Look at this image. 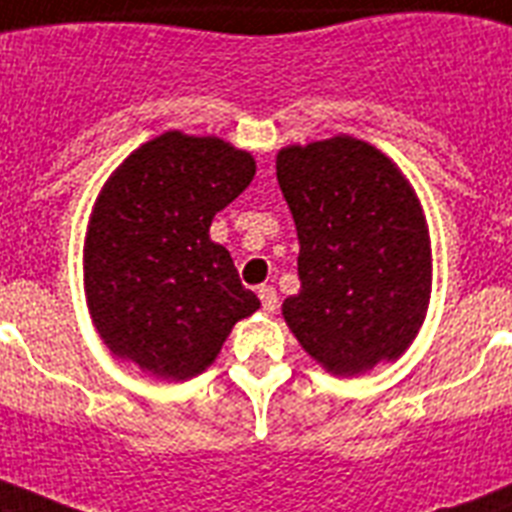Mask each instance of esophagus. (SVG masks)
I'll list each match as a JSON object with an SVG mask.
<instances>
[{
    "mask_svg": "<svg viewBox=\"0 0 512 512\" xmlns=\"http://www.w3.org/2000/svg\"><path fill=\"white\" fill-rule=\"evenodd\" d=\"M257 297H260L265 313H273L279 308V295H276V289L273 287H260L257 289Z\"/></svg>",
    "mask_w": 512,
    "mask_h": 512,
    "instance_id": "obj_1",
    "label": "esophagus"
}]
</instances>
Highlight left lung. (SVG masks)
<instances>
[{"label": "left lung", "instance_id": "1", "mask_svg": "<svg viewBox=\"0 0 512 512\" xmlns=\"http://www.w3.org/2000/svg\"><path fill=\"white\" fill-rule=\"evenodd\" d=\"M276 177L300 241V292L281 305L297 342L337 377L404 356L433 287L428 220L412 183L353 135L284 146Z\"/></svg>", "mask_w": 512, "mask_h": 512}]
</instances>
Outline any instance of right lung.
I'll use <instances>...</instances> for the list:
<instances>
[{
  "label": "right lung",
  "mask_w": 512,
  "mask_h": 512,
  "mask_svg": "<svg viewBox=\"0 0 512 512\" xmlns=\"http://www.w3.org/2000/svg\"><path fill=\"white\" fill-rule=\"evenodd\" d=\"M255 156L228 140L170 130L124 159L92 207L84 297L100 340L159 380H191L236 321L260 308L212 217L255 177Z\"/></svg>",
  "instance_id": "add662e5"
}]
</instances>
